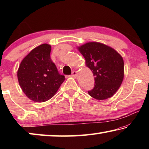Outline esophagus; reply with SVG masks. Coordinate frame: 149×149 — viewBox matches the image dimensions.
I'll return each instance as SVG.
<instances>
[{
	"label": "esophagus",
	"mask_w": 149,
	"mask_h": 149,
	"mask_svg": "<svg viewBox=\"0 0 149 149\" xmlns=\"http://www.w3.org/2000/svg\"><path fill=\"white\" fill-rule=\"evenodd\" d=\"M72 76L74 77H76V76H77V72L76 71H73L72 74Z\"/></svg>",
	"instance_id": "esophagus-1"
}]
</instances>
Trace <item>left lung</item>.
Returning <instances> with one entry per match:
<instances>
[{"label": "left lung", "instance_id": "1", "mask_svg": "<svg viewBox=\"0 0 149 149\" xmlns=\"http://www.w3.org/2000/svg\"><path fill=\"white\" fill-rule=\"evenodd\" d=\"M85 64L95 76V87L88 91L97 100L112 97L119 89L124 75V64L117 51L104 44L90 42L78 47Z\"/></svg>", "mask_w": 149, "mask_h": 149}]
</instances>
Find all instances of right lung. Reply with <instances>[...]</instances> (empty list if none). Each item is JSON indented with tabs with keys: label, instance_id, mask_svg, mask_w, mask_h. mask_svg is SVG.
Segmentation results:
<instances>
[{
	"label": "right lung",
	"instance_id": "obj_1",
	"mask_svg": "<svg viewBox=\"0 0 149 149\" xmlns=\"http://www.w3.org/2000/svg\"><path fill=\"white\" fill-rule=\"evenodd\" d=\"M51 47L42 44L24 58L17 70V79L30 100L42 102L53 97L65 80L50 58Z\"/></svg>",
	"mask_w": 149,
	"mask_h": 149
}]
</instances>
